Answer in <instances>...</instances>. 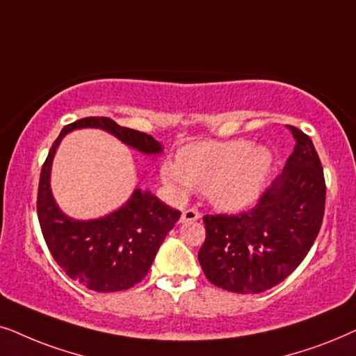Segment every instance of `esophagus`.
Masks as SVG:
<instances>
[{
    "mask_svg": "<svg viewBox=\"0 0 356 356\" xmlns=\"http://www.w3.org/2000/svg\"><path fill=\"white\" fill-rule=\"evenodd\" d=\"M198 218H200V213H198L197 210H193V208H188V210L182 211L181 221L182 222H191V221H197Z\"/></svg>",
    "mask_w": 356,
    "mask_h": 356,
    "instance_id": "34e87169",
    "label": "esophagus"
}]
</instances>
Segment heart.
Returning <instances> with one entry per match:
<instances>
[{
	"label": "heart",
	"mask_w": 356,
	"mask_h": 356,
	"mask_svg": "<svg viewBox=\"0 0 356 356\" xmlns=\"http://www.w3.org/2000/svg\"><path fill=\"white\" fill-rule=\"evenodd\" d=\"M273 165L267 146L249 140L203 141L182 148L179 161H164L159 174L175 200L198 188L216 210L239 211L257 200Z\"/></svg>",
	"instance_id": "heart-1"
}]
</instances>
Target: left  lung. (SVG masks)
Instances as JSON below:
<instances>
[{
	"label": "left lung",
	"instance_id": "left-lung-1",
	"mask_svg": "<svg viewBox=\"0 0 356 356\" xmlns=\"http://www.w3.org/2000/svg\"><path fill=\"white\" fill-rule=\"evenodd\" d=\"M296 145L259 205L236 216H205L198 252L213 285L239 295L267 291L302 262L322 225L325 182L311 138L286 125Z\"/></svg>",
	"mask_w": 356,
	"mask_h": 356
}]
</instances>
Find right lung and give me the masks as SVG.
Returning a JSON list of instances; mask_svg holds the SVG:
<instances>
[{
  "instance_id": "add662e5",
  "label": "right lung",
  "mask_w": 356,
  "mask_h": 356,
  "mask_svg": "<svg viewBox=\"0 0 356 356\" xmlns=\"http://www.w3.org/2000/svg\"><path fill=\"white\" fill-rule=\"evenodd\" d=\"M99 129L145 156H159L163 145L151 135L125 129L107 117H88L66 125L51 145L40 172L37 215L55 262L83 286L97 293L129 290L145 278L158 250L181 218L151 191L136 187L129 200L107 215L76 220L51 193V164L61 140L74 130Z\"/></svg>"
}]
</instances>
